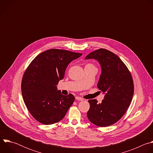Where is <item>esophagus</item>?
I'll use <instances>...</instances> for the list:
<instances>
[{
	"label": "esophagus",
	"instance_id": "esophagus-1",
	"mask_svg": "<svg viewBox=\"0 0 153 153\" xmlns=\"http://www.w3.org/2000/svg\"><path fill=\"white\" fill-rule=\"evenodd\" d=\"M76 100H80V101L83 100V98H82V97H79V96H76Z\"/></svg>",
	"mask_w": 153,
	"mask_h": 153
}]
</instances>
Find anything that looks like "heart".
Masks as SVG:
<instances>
[{
	"instance_id": "1",
	"label": "heart",
	"mask_w": 153,
	"mask_h": 153,
	"mask_svg": "<svg viewBox=\"0 0 153 153\" xmlns=\"http://www.w3.org/2000/svg\"><path fill=\"white\" fill-rule=\"evenodd\" d=\"M87 65H91V64H87Z\"/></svg>"
}]
</instances>
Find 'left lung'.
<instances>
[{
	"label": "left lung",
	"mask_w": 153,
	"mask_h": 153,
	"mask_svg": "<svg viewBox=\"0 0 153 153\" xmlns=\"http://www.w3.org/2000/svg\"><path fill=\"white\" fill-rule=\"evenodd\" d=\"M94 59L100 65V74L97 88L105 94L100 103L96 99L88 100L90 107L87 117L93 124L105 127L119 120L126 113L134 94L132 76L122 60L115 54L100 48L85 59Z\"/></svg>",
	"instance_id": "1"
}]
</instances>
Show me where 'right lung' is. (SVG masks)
Returning a JSON list of instances; mask_svg holds the SVG:
<instances>
[{
	"label": "right lung",
	"instance_id": "1",
	"mask_svg": "<svg viewBox=\"0 0 153 153\" xmlns=\"http://www.w3.org/2000/svg\"><path fill=\"white\" fill-rule=\"evenodd\" d=\"M82 53L51 49L37 56L22 80V94L28 110L39 122L51 125L60 121L74 102L72 94L63 96L57 85L65 70Z\"/></svg>",
	"mask_w": 153,
	"mask_h": 153
}]
</instances>
